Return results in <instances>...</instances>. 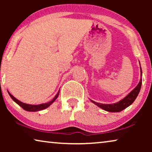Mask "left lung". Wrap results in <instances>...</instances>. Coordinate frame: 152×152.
<instances>
[{
    "label": "left lung",
    "mask_w": 152,
    "mask_h": 152,
    "mask_svg": "<svg viewBox=\"0 0 152 152\" xmlns=\"http://www.w3.org/2000/svg\"><path fill=\"white\" fill-rule=\"evenodd\" d=\"M141 77H142V70H141ZM141 85H142V78L140 79V82L137 85V86L133 90L132 92L129 93L126 96L124 97V99H121V100L118 102L117 103L111 104H101L96 102L93 100L92 102L96 104L97 107H100L105 111H109V112H120L126 109L129 106H130L134 102L135 99H136L137 96H138L139 92H140Z\"/></svg>",
    "instance_id": "obj_1"
}]
</instances>
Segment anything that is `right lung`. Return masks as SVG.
<instances>
[{"label":"right lung","instance_id":"obj_1","mask_svg":"<svg viewBox=\"0 0 152 152\" xmlns=\"http://www.w3.org/2000/svg\"><path fill=\"white\" fill-rule=\"evenodd\" d=\"M8 93H9L10 96L11 97V98L13 99V100L15 102L16 104H18L19 105L20 107H22L24 110H26V111H41V110L46 109V108L48 107L50 105H51L52 104H53L54 102L55 101V99L57 98L58 96H59V91H58L57 95H55V97H54V98L52 99L51 101H50L47 103L41 104H38V105H32V104H28L23 103L20 101L18 100L16 98H15V97H14L13 95H12L11 94H10L9 92H8Z\"/></svg>","mask_w":152,"mask_h":152}]
</instances>
